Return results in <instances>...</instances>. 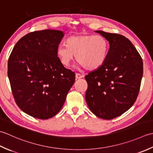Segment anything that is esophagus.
Returning a JSON list of instances; mask_svg holds the SVG:
<instances>
[{"label": "esophagus", "instance_id": "34e87169", "mask_svg": "<svg viewBox=\"0 0 153 153\" xmlns=\"http://www.w3.org/2000/svg\"><path fill=\"white\" fill-rule=\"evenodd\" d=\"M83 77V75H82L81 74L79 73H76V79H82Z\"/></svg>", "mask_w": 153, "mask_h": 153}]
</instances>
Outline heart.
Segmentation results:
<instances>
[{"label": "heart", "instance_id": "heart-1", "mask_svg": "<svg viewBox=\"0 0 153 153\" xmlns=\"http://www.w3.org/2000/svg\"><path fill=\"white\" fill-rule=\"evenodd\" d=\"M65 45H59L57 55L61 63L68 67L74 55L80 67L87 70H96L100 67L106 60L109 42L101 35L73 36L68 37Z\"/></svg>", "mask_w": 153, "mask_h": 153}]
</instances>
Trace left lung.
Segmentation results:
<instances>
[{"label":"left lung","mask_w":153,"mask_h":153,"mask_svg":"<svg viewBox=\"0 0 153 153\" xmlns=\"http://www.w3.org/2000/svg\"><path fill=\"white\" fill-rule=\"evenodd\" d=\"M105 37L110 49L105 63L85 76V98L96 116L111 120L121 116L137 98L143 74L141 55L129 40L118 33L96 31Z\"/></svg>","instance_id":"left-lung-1"}]
</instances>
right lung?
<instances>
[{"label": "right lung", "instance_id": "add662e5", "mask_svg": "<svg viewBox=\"0 0 153 153\" xmlns=\"http://www.w3.org/2000/svg\"><path fill=\"white\" fill-rule=\"evenodd\" d=\"M64 33L44 30L25 35L8 61V76L14 100L33 117L47 120L61 110L75 73L61 63L57 49Z\"/></svg>", "mask_w": 153, "mask_h": 153}]
</instances>
